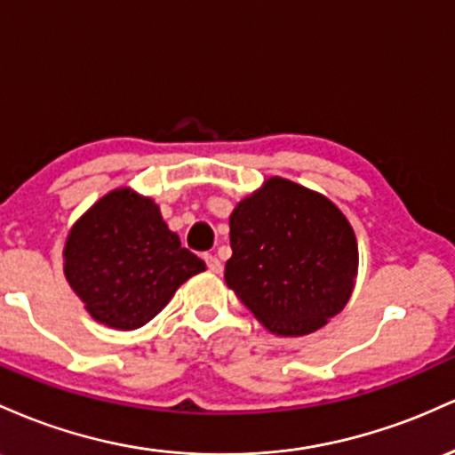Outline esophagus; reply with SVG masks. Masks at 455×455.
I'll use <instances>...</instances> for the list:
<instances>
[{"label": "esophagus", "mask_w": 455, "mask_h": 455, "mask_svg": "<svg viewBox=\"0 0 455 455\" xmlns=\"http://www.w3.org/2000/svg\"><path fill=\"white\" fill-rule=\"evenodd\" d=\"M206 267H208V270H212V273H221L223 270L221 259H219L217 255H211V253L206 255Z\"/></svg>", "instance_id": "obj_1"}]
</instances>
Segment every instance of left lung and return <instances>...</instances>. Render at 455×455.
I'll return each mask as SVG.
<instances>
[{
    "label": "left lung",
    "instance_id": "obj_1",
    "mask_svg": "<svg viewBox=\"0 0 455 455\" xmlns=\"http://www.w3.org/2000/svg\"><path fill=\"white\" fill-rule=\"evenodd\" d=\"M226 283L267 329L285 338L318 331L348 303L356 238L333 202L283 178L234 208Z\"/></svg>",
    "mask_w": 455,
    "mask_h": 455
}]
</instances>
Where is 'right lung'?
<instances>
[{"instance_id": "1", "label": "right lung", "mask_w": 455, "mask_h": 455, "mask_svg": "<svg viewBox=\"0 0 455 455\" xmlns=\"http://www.w3.org/2000/svg\"><path fill=\"white\" fill-rule=\"evenodd\" d=\"M64 273L92 318L131 331L150 323L173 292L206 268L180 247L159 206L131 188H117L70 229Z\"/></svg>"}]
</instances>
